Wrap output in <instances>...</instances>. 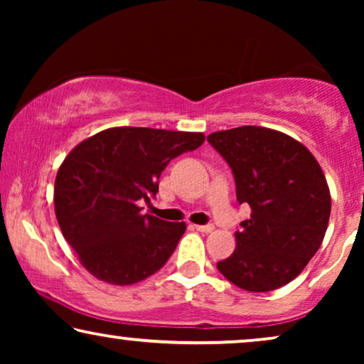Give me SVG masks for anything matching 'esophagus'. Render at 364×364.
I'll return each instance as SVG.
<instances>
[{
	"mask_svg": "<svg viewBox=\"0 0 364 364\" xmlns=\"http://www.w3.org/2000/svg\"><path fill=\"white\" fill-rule=\"evenodd\" d=\"M213 225H196V230H198V232H202V233H210V232H213Z\"/></svg>",
	"mask_w": 364,
	"mask_h": 364,
	"instance_id": "obj_1",
	"label": "esophagus"
}]
</instances>
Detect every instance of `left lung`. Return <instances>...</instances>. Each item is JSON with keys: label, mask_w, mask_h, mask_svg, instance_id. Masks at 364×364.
<instances>
[{"label": "left lung", "mask_w": 364, "mask_h": 364, "mask_svg": "<svg viewBox=\"0 0 364 364\" xmlns=\"http://www.w3.org/2000/svg\"><path fill=\"white\" fill-rule=\"evenodd\" d=\"M207 141L230 166L238 203L252 208L218 272L247 291L287 285L318 252L330 220V188L320 164L296 139L267 127L218 131Z\"/></svg>", "instance_id": "8db88e82"}]
</instances>
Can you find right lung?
Returning <instances> with one entry per match:
<instances>
[{
    "label": "right lung",
    "mask_w": 364,
    "mask_h": 364,
    "mask_svg": "<svg viewBox=\"0 0 364 364\" xmlns=\"http://www.w3.org/2000/svg\"><path fill=\"white\" fill-rule=\"evenodd\" d=\"M202 132L111 127L77 144L54 182V210L82 267L111 285H132L166 265L186 222L142 215L173 157L200 147Z\"/></svg>",
    "instance_id": "right-lung-1"
}]
</instances>
